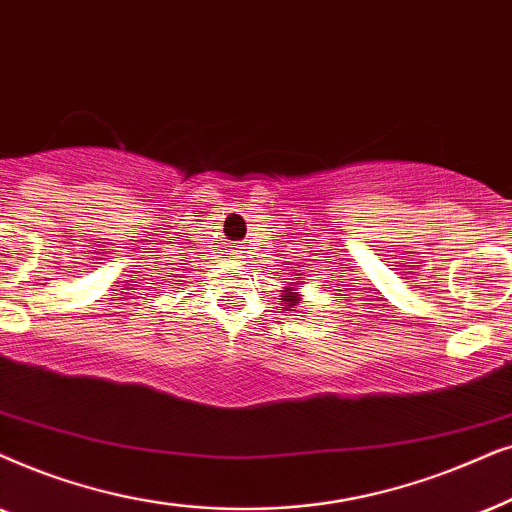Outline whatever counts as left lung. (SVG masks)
<instances>
[{
    "label": "left lung",
    "instance_id": "8db88e82",
    "mask_svg": "<svg viewBox=\"0 0 512 512\" xmlns=\"http://www.w3.org/2000/svg\"><path fill=\"white\" fill-rule=\"evenodd\" d=\"M299 288H304V283H302V281H295V283H288V285H285V288L281 290V292H283V295H281V299H283V306H281V309L297 311V306L302 304V297H304V295H299Z\"/></svg>",
    "mask_w": 512,
    "mask_h": 512
}]
</instances>
